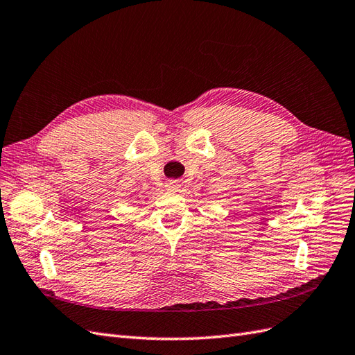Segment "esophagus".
Wrapping results in <instances>:
<instances>
[{
  "mask_svg": "<svg viewBox=\"0 0 355 355\" xmlns=\"http://www.w3.org/2000/svg\"><path fill=\"white\" fill-rule=\"evenodd\" d=\"M178 188H179L178 180H175V179L168 180V182H167V189H168V191H178Z\"/></svg>",
  "mask_w": 355,
  "mask_h": 355,
  "instance_id": "obj_1",
  "label": "esophagus"
}]
</instances>
